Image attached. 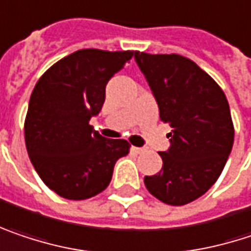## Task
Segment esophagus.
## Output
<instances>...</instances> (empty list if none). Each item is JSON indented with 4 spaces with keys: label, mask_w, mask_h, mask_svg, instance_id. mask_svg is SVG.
Masks as SVG:
<instances>
[{
    "label": "esophagus",
    "mask_w": 251,
    "mask_h": 251,
    "mask_svg": "<svg viewBox=\"0 0 251 251\" xmlns=\"http://www.w3.org/2000/svg\"><path fill=\"white\" fill-rule=\"evenodd\" d=\"M130 151H132L133 153H141V152H144V148H138V147H130Z\"/></svg>",
    "instance_id": "34e87169"
}]
</instances>
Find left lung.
Segmentation results:
<instances>
[{
	"mask_svg": "<svg viewBox=\"0 0 251 251\" xmlns=\"http://www.w3.org/2000/svg\"><path fill=\"white\" fill-rule=\"evenodd\" d=\"M135 61L158 103L161 121L172 127L167 135L170 148L159 152L162 170L144 182L165 204H188L213 187L233 148L227 98L190 58L135 51Z\"/></svg>",
	"mask_w": 251,
	"mask_h": 251,
	"instance_id": "left-lung-1",
	"label": "left lung"
}]
</instances>
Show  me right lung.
Here are the masks:
<instances>
[{
  "mask_svg": "<svg viewBox=\"0 0 251 251\" xmlns=\"http://www.w3.org/2000/svg\"><path fill=\"white\" fill-rule=\"evenodd\" d=\"M133 51L84 49L58 60L37 81L24 124L25 147L43 182L67 200L95 197L109 185L125 139H106L89 125L106 84Z\"/></svg>",
  "mask_w": 251,
  "mask_h": 251,
  "instance_id": "1",
  "label": "right lung"
}]
</instances>
